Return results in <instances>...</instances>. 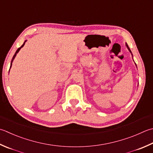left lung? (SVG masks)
<instances>
[{
    "mask_svg": "<svg viewBox=\"0 0 153 153\" xmlns=\"http://www.w3.org/2000/svg\"><path fill=\"white\" fill-rule=\"evenodd\" d=\"M126 46H127V49L128 50V51H129V52H131V55H132V57H133V54H132V52H131V50H130V48H128V45H127V44L126 43ZM135 65H136V64H135ZM136 66H137V65H136Z\"/></svg>",
    "mask_w": 153,
    "mask_h": 153,
    "instance_id": "left-lung-1",
    "label": "left lung"
}]
</instances>
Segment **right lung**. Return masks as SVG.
Wrapping results in <instances>:
<instances>
[{
	"mask_svg": "<svg viewBox=\"0 0 153 153\" xmlns=\"http://www.w3.org/2000/svg\"><path fill=\"white\" fill-rule=\"evenodd\" d=\"M26 42V40H25V42H24V44L22 45V46H21L19 48H18V49H17V50L16 51V52H15L14 55V56H13V59H12V61H11V63H10V68H11V66H12V63H13V60H14V59L15 58V57H16V54H17V53L19 52L21 48H22L24 46H25V42ZM9 71H10V70H9Z\"/></svg>",
	"mask_w": 153,
	"mask_h": 153,
	"instance_id": "add662e5",
	"label": "right lung"
}]
</instances>
